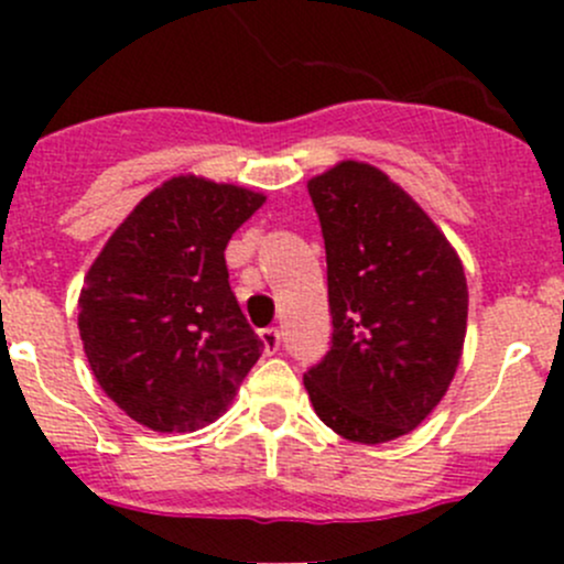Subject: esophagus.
<instances>
[{
  "label": "esophagus",
  "mask_w": 564,
  "mask_h": 564,
  "mask_svg": "<svg viewBox=\"0 0 564 564\" xmlns=\"http://www.w3.org/2000/svg\"><path fill=\"white\" fill-rule=\"evenodd\" d=\"M259 338H261V344H264V351H267V355H275L278 346H281V333H278V327H267V329H261Z\"/></svg>",
  "instance_id": "1"
}]
</instances>
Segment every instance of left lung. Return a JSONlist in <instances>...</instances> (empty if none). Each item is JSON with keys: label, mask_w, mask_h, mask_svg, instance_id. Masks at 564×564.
Instances as JSON below:
<instances>
[{"label": "left lung", "mask_w": 564, "mask_h": 564, "mask_svg": "<svg viewBox=\"0 0 564 564\" xmlns=\"http://www.w3.org/2000/svg\"><path fill=\"white\" fill-rule=\"evenodd\" d=\"M327 250L333 346L303 377L318 420L357 445L412 434L464 355L469 289L458 250L382 169L311 176Z\"/></svg>", "instance_id": "left-lung-1"}]
</instances>
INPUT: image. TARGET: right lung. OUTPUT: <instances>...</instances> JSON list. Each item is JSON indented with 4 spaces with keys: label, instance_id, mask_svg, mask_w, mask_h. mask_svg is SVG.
I'll list each match as a JSON object with an SVG mask.
<instances>
[{
    "label": "right lung",
    "instance_id": "1",
    "mask_svg": "<svg viewBox=\"0 0 564 564\" xmlns=\"http://www.w3.org/2000/svg\"><path fill=\"white\" fill-rule=\"evenodd\" d=\"M264 193L180 174L147 193L84 278L78 333L104 392L139 425L187 434L229 409L264 344L224 250Z\"/></svg>",
    "mask_w": 564,
    "mask_h": 564
}]
</instances>
